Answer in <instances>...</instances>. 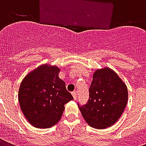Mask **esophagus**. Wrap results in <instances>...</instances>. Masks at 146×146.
<instances>
[{
	"label": "esophagus",
	"mask_w": 146,
	"mask_h": 146,
	"mask_svg": "<svg viewBox=\"0 0 146 146\" xmlns=\"http://www.w3.org/2000/svg\"><path fill=\"white\" fill-rule=\"evenodd\" d=\"M72 95H73V97L74 98V100H76V98H77V92L75 91V92H72Z\"/></svg>",
	"instance_id": "esophagus-1"
}]
</instances>
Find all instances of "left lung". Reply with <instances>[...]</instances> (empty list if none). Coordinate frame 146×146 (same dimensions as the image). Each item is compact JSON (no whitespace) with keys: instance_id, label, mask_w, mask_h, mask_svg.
Segmentation results:
<instances>
[{"instance_id":"8db88e82","label":"left lung","mask_w":146,"mask_h":146,"mask_svg":"<svg viewBox=\"0 0 146 146\" xmlns=\"http://www.w3.org/2000/svg\"><path fill=\"white\" fill-rule=\"evenodd\" d=\"M128 100L125 83L109 67L95 70L89 88V100L79 109L92 127L107 128L119 119Z\"/></svg>"}]
</instances>
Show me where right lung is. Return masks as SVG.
<instances>
[{"label": "right lung", "instance_id": "1", "mask_svg": "<svg viewBox=\"0 0 146 146\" xmlns=\"http://www.w3.org/2000/svg\"><path fill=\"white\" fill-rule=\"evenodd\" d=\"M60 69L49 63L27 74L19 89V102L27 121L34 127L50 128L60 120L65 104L73 100L58 77Z\"/></svg>", "mask_w": 146, "mask_h": 146}]
</instances>
